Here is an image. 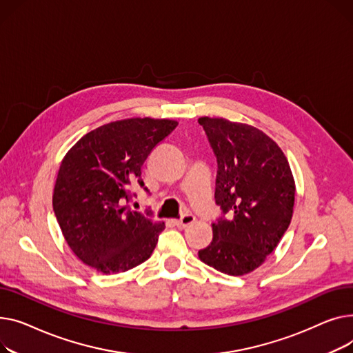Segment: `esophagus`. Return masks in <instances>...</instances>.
Masks as SVG:
<instances>
[{"label": "esophagus", "instance_id": "esophagus-1", "mask_svg": "<svg viewBox=\"0 0 353 353\" xmlns=\"http://www.w3.org/2000/svg\"><path fill=\"white\" fill-rule=\"evenodd\" d=\"M194 221H195V218L192 215H183L181 219L175 221V225L178 228H186V226H190L191 223H194Z\"/></svg>", "mask_w": 353, "mask_h": 353}]
</instances>
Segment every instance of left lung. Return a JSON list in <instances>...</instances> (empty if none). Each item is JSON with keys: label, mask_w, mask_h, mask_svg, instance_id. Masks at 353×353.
<instances>
[{"label": "left lung", "mask_w": 353, "mask_h": 353, "mask_svg": "<svg viewBox=\"0 0 353 353\" xmlns=\"http://www.w3.org/2000/svg\"><path fill=\"white\" fill-rule=\"evenodd\" d=\"M216 155L215 201L228 218L212 223L211 243L199 259L242 276L274 252L291 223L295 179L279 145L261 130L225 118L201 117Z\"/></svg>", "instance_id": "8db88e82"}]
</instances>
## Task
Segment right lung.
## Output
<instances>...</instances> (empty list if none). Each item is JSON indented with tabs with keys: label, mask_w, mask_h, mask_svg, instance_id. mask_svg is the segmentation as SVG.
Masks as SVG:
<instances>
[{
	"label": "right lung",
	"mask_w": 353,
	"mask_h": 353,
	"mask_svg": "<svg viewBox=\"0 0 353 353\" xmlns=\"http://www.w3.org/2000/svg\"><path fill=\"white\" fill-rule=\"evenodd\" d=\"M175 119L128 118L101 125L72 145L62 158L52 208L71 251L105 275L125 272L147 261L165 223L130 210L131 185Z\"/></svg>",
	"instance_id": "1"
}]
</instances>
